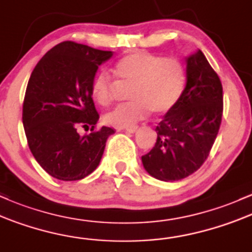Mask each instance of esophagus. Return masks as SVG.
Instances as JSON below:
<instances>
[{"mask_svg":"<svg viewBox=\"0 0 252 252\" xmlns=\"http://www.w3.org/2000/svg\"><path fill=\"white\" fill-rule=\"evenodd\" d=\"M138 129V126H129V127H126L125 131L128 132V133H134V132H137Z\"/></svg>","mask_w":252,"mask_h":252,"instance_id":"esophagus-1","label":"esophagus"}]
</instances>
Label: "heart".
Segmentation results:
<instances>
[{"label": "heart", "mask_w": 252, "mask_h": 252, "mask_svg": "<svg viewBox=\"0 0 252 252\" xmlns=\"http://www.w3.org/2000/svg\"><path fill=\"white\" fill-rule=\"evenodd\" d=\"M113 73L120 82L131 84V102L117 106L104 115L108 125L124 128L133 126L150 114H163L180 101L187 75L180 61L164 58L149 52H133L120 58L113 66ZM113 82L106 71L96 73L90 93L96 103L108 106L112 101Z\"/></svg>", "instance_id": "b5f03b06"}]
</instances>
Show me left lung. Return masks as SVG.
Returning <instances> with one entry per match:
<instances>
[{
	"instance_id": "obj_1",
	"label": "left lung",
	"mask_w": 252,
	"mask_h": 252,
	"mask_svg": "<svg viewBox=\"0 0 252 252\" xmlns=\"http://www.w3.org/2000/svg\"><path fill=\"white\" fill-rule=\"evenodd\" d=\"M185 90L180 101L156 127L154 149L141 157L155 179L174 182L202 165L219 132L222 87L217 72L200 50L186 57Z\"/></svg>"
}]
</instances>
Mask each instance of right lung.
Returning a JSON list of instances; mask_svg holds the SVG:
<instances>
[{
  "label": "right lung",
  "instance_id": "obj_1",
  "mask_svg": "<svg viewBox=\"0 0 252 252\" xmlns=\"http://www.w3.org/2000/svg\"><path fill=\"white\" fill-rule=\"evenodd\" d=\"M112 51L64 41L51 49L31 73L22 124L28 146L39 165L52 177L77 181L100 164L111 127L80 135L77 126L95 128L98 114L90 86Z\"/></svg>",
  "mask_w": 252,
  "mask_h": 252
}]
</instances>
